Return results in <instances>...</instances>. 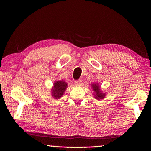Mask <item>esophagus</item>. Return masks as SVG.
Wrapping results in <instances>:
<instances>
[{
    "label": "esophagus",
    "instance_id": "obj_1",
    "mask_svg": "<svg viewBox=\"0 0 151 151\" xmlns=\"http://www.w3.org/2000/svg\"><path fill=\"white\" fill-rule=\"evenodd\" d=\"M75 85L76 86H81V84H82V81L81 80H79V81H75Z\"/></svg>",
    "mask_w": 151,
    "mask_h": 151
}]
</instances>
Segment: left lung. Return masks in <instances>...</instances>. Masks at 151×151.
<instances>
[{
	"label": "left lung",
	"mask_w": 151,
	"mask_h": 151,
	"mask_svg": "<svg viewBox=\"0 0 151 151\" xmlns=\"http://www.w3.org/2000/svg\"><path fill=\"white\" fill-rule=\"evenodd\" d=\"M91 86L93 90L94 91L93 95L94 98L95 99H97L98 101H100L102 100V99H103L106 97V93L101 90V86L98 83H93V84H91Z\"/></svg>",
	"instance_id": "left-lung-1"
}]
</instances>
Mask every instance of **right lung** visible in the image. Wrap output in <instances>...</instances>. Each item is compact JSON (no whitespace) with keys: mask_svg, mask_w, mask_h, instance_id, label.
Wrapping results in <instances>:
<instances>
[{"mask_svg":"<svg viewBox=\"0 0 151 151\" xmlns=\"http://www.w3.org/2000/svg\"><path fill=\"white\" fill-rule=\"evenodd\" d=\"M67 86H68V84L63 80L62 81H56L53 83V86L51 89L52 97L56 100L60 99L62 97L64 92L65 91Z\"/></svg>","mask_w":151,"mask_h":151,"instance_id":"1","label":"right lung"}]
</instances>
